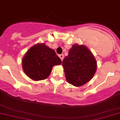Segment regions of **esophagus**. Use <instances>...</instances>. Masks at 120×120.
Returning <instances> with one entry per match:
<instances>
[{
	"label": "esophagus",
	"instance_id": "1",
	"mask_svg": "<svg viewBox=\"0 0 120 120\" xmlns=\"http://www.w3.org/2000/svg\"><path fill=\"white\" fill-rule=\"evenodd\" d=\"M59 57L60 58L61 61H63V57H64V56H63V54H60L59 55Z\"/></svg>",
	"mask_w": 120,
	"mask_h": 120
}]
</instances>
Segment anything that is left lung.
<instances>
[{"instance_id": "obj_1", "label": "left lung", "mask_w": 120, "mask_h": 120, "mask_svg": "<svg viewBox=\"0 0 120 120\" xmlns=\"http://www.w3.org/2000/svg\"><path fill=\"white\" fill-rule=\"evenodd\" d=\"M62 64L67 81L75 87L91 80L97 69L96 60L91 51L78 44L72 45Z\"/></svg>"}]
</instances>
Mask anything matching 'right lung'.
I'll use <instances>...</instances> for the list:
<instances>
[{
    "mask_svg": "<svg viewBox=\"0 0 120 120\" xmlns=\"http://www.w3.org/2000/svg\"><path fill=\"white\" fill-rule=\"evenodd\" d=\"M61 64V59L57 56L55 51L44 43L32 46L22 59L23 71L27 76L34 81L47 78L52 67Z\"/></svg>",
    "mask_w": 120,
    "mask_h": 120,
    "instance_id": "add662e5",
    "label": "right lung"
}]
</instances>
